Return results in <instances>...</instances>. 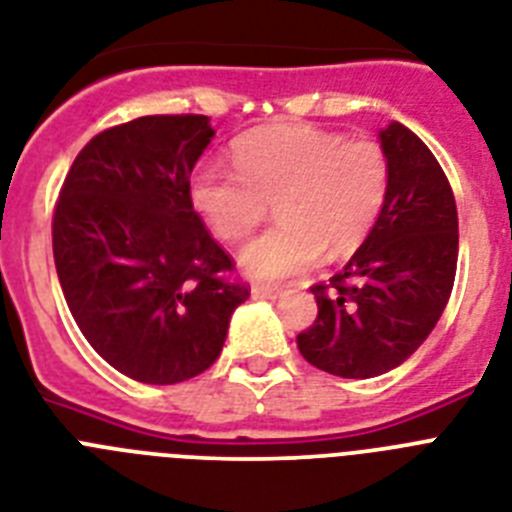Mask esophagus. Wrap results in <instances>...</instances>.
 <instances>
[{
	"label": "esophagus",
	"mask_w": 512,
	"mask_h": 512,
	"mask_svg": "<svg viewBox=\"0 0 512 512\" xmlns=\"http://www.w3.org/2000/svg\"><path fill=\"white\" fill-rule=\"evenodd\" d=\"M252 294L260 296V299H278V296H283V291L276 289V286H268V283H255Z\"/></svg>",
	"instance_id": "esophagus-1"
}]
</instances>
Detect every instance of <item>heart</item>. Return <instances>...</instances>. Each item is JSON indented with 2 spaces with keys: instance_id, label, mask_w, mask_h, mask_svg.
<instances>
[{
  "instance_id": "obj_1",
  "label": "heart",
  "mask_w": 512,
  "mask_h": 512,
  "mask_svg": "<svg viewBox=\"0 0 512 512\" xmlns=\"http://www.w3.org/2000/svg\"><path fill=\"white\" fill-rule=\"evenodd\" d=\"M231 161L234 171L197 166L190 200L223 242L247 239L276 203L281 223L239 252V265L255 281L299 276L325 247L330 255L354 252L388 203L390 161L375 140L283 124L236 140Z\"/></svg>"
}]
</instances>
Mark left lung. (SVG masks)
<instances>
[{
    "mask_svg": "<svg viewBox=\"0 0 512 512\" xmlns=\"http://www.w3.org/2000/svg\"><path fill=\"white\" fill-rule=\"evenodd\" d=\"M390 192L349 265L312 286L317 317L299 354L336 377L367 380L406 362L440 320L458 265V210L432 150L401 122L380 132Z\"/></svg>",
    "mask_w": 512,
    "mask_h": 512,
    "instance_id": "8db88e82",
    "label": "left lung"
}]
</instances>
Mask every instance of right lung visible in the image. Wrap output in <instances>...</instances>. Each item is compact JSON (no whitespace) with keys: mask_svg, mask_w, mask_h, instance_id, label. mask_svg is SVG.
<instances>
[{"mask_svg":"<svg viewBox=\"0 0 512 512\" xmlns=\"http://www.w3.org/2000/svg\"><path fill=\"white\" fill-rule=\"evenodd\" d=\"M210 137L203 114L109 127L77 153L54 205L67 307L93 351L137 382L174 385L205 372L249 296L190 200Z\"/></svg>","mask_w":512,"mask_h":512,"instance_id":"obj_1","label":"right lung"}]
</instances>
